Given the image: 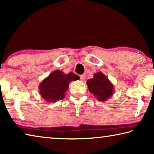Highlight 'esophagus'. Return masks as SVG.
Segmentation results:
<instances>
[{"mask_svg":"<svg viewBox=\"0 0 154 154\" xmlns=\"http://www.w3.org/2000/svg\"><path fill=\"white\" fill-rule=\"evenodd\" d=\"M80 79H81L82 81H84L85 79H86V75H82L81 76H80Z\"/></svg>","mask_w":154,"mask_h":154,"instance_id":"34e87169","label":"esophagus"}]
</instances>
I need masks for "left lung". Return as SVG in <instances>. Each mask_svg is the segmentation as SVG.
<instances>
[{
    "instance_id": "1",
    "label": "left lung",
    "mask_w": 154,
    "mask_h": 154,
    "mask_svg": "<svg viewBox=\"0 0 154 154\" xmlns=\"http://www.w3.org/2000/svg\"><path fill=\"white\" fill-rule=\"evenodd\" d=\"M86 84L90 93L100 102L106 101L113 95V84L102 72L95 73L92 79L87 80Z\"/></svg>"
}]
</instances>
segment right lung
I'll return each mask as SVG.
<instances>
[{
    "mask_svg": "<svg viewBox=\"0 0 154 154\" xmlns=\"http://www.w3.org/2000/svg\"><path fill=\"white\" fill-rule=\"evenodd\" d=\"M79 79L78 75L72 72L65 74L61 70H54L41 82L38 86L39 94L48 102L63 100L66 97L65 93L68 90L69 84Z\"/></svg>",
    "mask_w": 154,
    "mask_h": 154,
    "instance_id": "right-lung-1",
    "label": "right lung"
}]
</instances>
